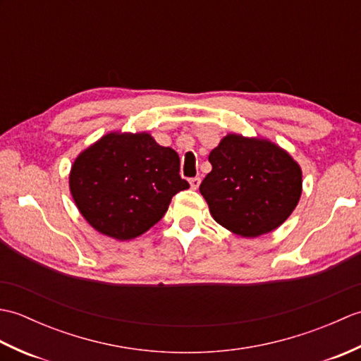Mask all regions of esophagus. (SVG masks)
I'll return each instance as SVG.
<instances>
[{"instance_id":"1","label":"esophagus","mask_w":361,"mask_h":361,"mask_svg":"<svg viewBox=\"0 0 361 361\" xmlns=\"http://www.w3.org/2000/svg\"><path fill=\"white\" fill-rule=\"evenodd\" d=\"M200 183H202V180L198 178V176H195V178H190V180H189V185H190V188H192V189H198V186H200Z\"/></svg>"}]
</instances>
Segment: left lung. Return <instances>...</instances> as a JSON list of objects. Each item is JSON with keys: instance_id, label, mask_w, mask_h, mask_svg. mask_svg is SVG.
I'll list each match as a JSON object with an SVG mask.
<instances>
[{"instance_id": "obj_1", "label": "left lung", "mask_w": 361, "mask_h": 361, "mask_svg": "<svg viewBox=\"0 0 361 361\" xmlns=\"http://www.w3.org/2000/svg\"><path fill=\"white\" fill-rule=\"evenodd\" d=\"M212 171L200 192L219 225L242 237L273 231L293 212L302 172L279 145L229 133L209 153Z\"/></svg>"}]
</instances>
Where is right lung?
<instances>
[{"label": "right lung", "instance_id": "obj_1", "mask_svg": "<svg viewBox=\"0 0 361 361\" xmlns=\"http://www.w3.org/2000/svg\"><path fill=\"white\" fill-rule=\"evenodd\" d=\"M189 188L180 157L149 133H109L75 158L70 190L96 231L116 240L144 234L166 214L172 197Z\"/></svg>", "mask_w": 361, "mask_h": 361}]
</instances>
